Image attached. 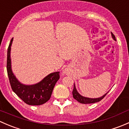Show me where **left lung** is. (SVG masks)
<instances>
[{"instance_id":"left-lung-1","label":"left lung","mask_w":129,"mask_h":129,"mask_svg":"<svg viewBox=\"0 0 129 129\" xmlns=\"http://www.w3.org/2000/svg\"><path fill=\"white\" fill-rule=\"evenodd\" d=\"M112 34V37L113 39L116 41L115 36H114L113 34ZM108 92H107V93L104 95L103 96H102V97H99V98L93 99V98H89V97H84V96L81 95L77 92L76 87H75V84H74V89H73V91H72V94H73V97H74L75 100H77L78 102H80V103L81 104H92V103H95V102H99V101H101L102 99H104V97L106 95L107 93Z\"/></svg>"}]
</instances>
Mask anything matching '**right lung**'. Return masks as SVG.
Listing matches in <instances>:
<instances>
[{
    "label": "right lung",
    "instance_id": "obj_1",
    "mask_svg": "<svg viewBox=\"0 0 129 129\" xmlns=\"http://www.w3.org/2000/svg\"><path fill=\"white\" fill-rule=\"evenodd\" d=\"M13 38L7 49V71L12 90L28 105H40L50 99L54 86L59 79V72L49 74L41 81L33 85H25L19 81L12 71L10 50Z\"/></svg>",
    "mask_w": 129,
    "mask_h": 129
}]
</instances>
